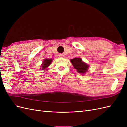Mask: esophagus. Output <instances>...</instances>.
<instances>
[{"label":"esophagus","instance_id":"34e87169","mask_svg":"<svg viewBox=\"0 0 127 127\" xmlns=\"http://www.w3.org/2000/svg\"><path fill=\"white\" fill-rule=\"evenodd\" d=\"M59 56V57H61V58H64V54H62V53H61V54H60Z\"/></svg>","mask_w":127,"mask_h":127}]
</instances>
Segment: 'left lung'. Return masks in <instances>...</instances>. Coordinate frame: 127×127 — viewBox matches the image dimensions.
Returning <instances> with one entry per match:
<instances>
[{
    "instance_id": "8db88e82",
    "label": "left lung",
    "mask_w": 127,
    "mask_h": 127,
    "mask_svg": "<svg viewBox=\"0 0 127 127\" xmlns=\"http://www.w3.org/2000/svg\"><path fill=\"white\" fill-rule=\"evenodd\" d=\"M70 61L74 68L80 74H85L89 68V65L83 62L80 58H75L70 59Z\"/></svg>"
}]
</instances>
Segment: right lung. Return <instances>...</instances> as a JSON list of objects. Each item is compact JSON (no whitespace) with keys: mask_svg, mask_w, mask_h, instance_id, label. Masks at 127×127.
Segmentation results:
<instances>
[{"mask_svg":"<svg viewBox=\"0 0 127 127\" xmlns=\"http://www.w3.org/2000/svg\"><path fill=\"white\" fill-rule=\"evenodd\" d=\"M52 59H45L43 61V63L41 64V66L40 67L42 70H44L46 68H47L48 67L50 66V64H51L52 63Z\"/></svg>","mask_w":127,"mask_h":127,"instance_id":"obj_1","label":"right lung"}]
</instances>
